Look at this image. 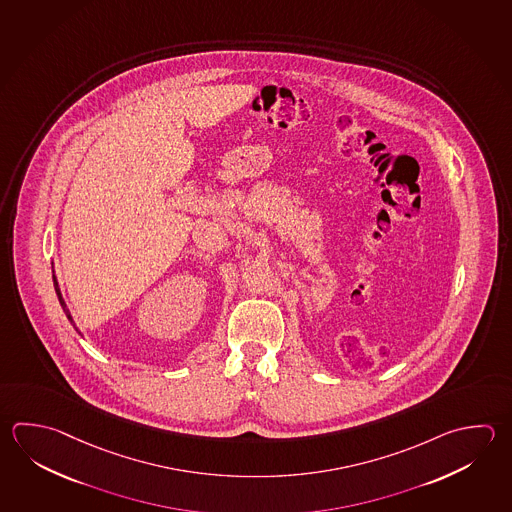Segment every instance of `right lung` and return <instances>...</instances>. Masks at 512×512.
<instances>
[{
	"instance_id": "1",
	"label": "right lung",
	"mask_w": 512,
	"mask_h": 512,
	"mask_svg": "<svg viewBox=\"0 0 512 512\" xmlns=\"http://www.w3.org/2000/svg\"><path fill=\"white\" fill-rule=\"evenodd\" d=\"M52 279H54V288H56V295H58L59 304H61V308L65 311V315H67V319L74 324V319H72V315H70V311H68L67 304H65V300H63V295H61V290H59L58 279H56V275H52ZM74 328H76V324H74ZM76 331H79L76 328Z\"/></svg>"
}]
</instances>
